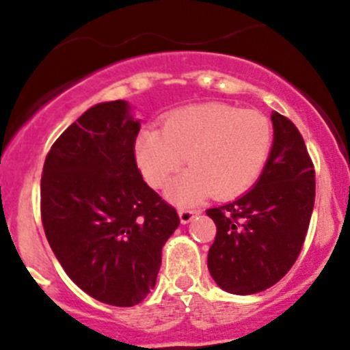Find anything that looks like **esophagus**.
<instances>
[{
  "mask_svg": "<svg viewBox=\"0 0 350 350\" xmlns=\"http://www.w3.org/2000/svg\"><path fill=\"white\" fill-rule=\"evenodd\" d=\"M196 215H200L198 208H179V220H181V224H189Z\"/></svg>",
  "mask_w": 350,
  "mask_h": 350,
  "instance_id": "esophagus-1",
  "label": "esophagus"
}]
</instances>
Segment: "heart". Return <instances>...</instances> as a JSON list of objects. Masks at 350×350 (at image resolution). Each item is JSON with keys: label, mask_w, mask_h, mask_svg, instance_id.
<instances>
[{"label": "heart", "mask_w": 350, "mask_h": 350, "mask_svg": "<svg viewBox=\"0 0 350 350\" xmlns=\"http://www.w3.org/2000/svg\"><path fill=\"white\" fill-rule=\"evenodd\" d=\"M273 147L269 118L257 109L204 103L167 113L161 130L139 133L135 157L144 178L164 188L188 162L191 169L176 179L169 196L179 203L210 195L227 200L242 195L259 179Z\"/></svg>", "instance_id": "1"}]
</instances>
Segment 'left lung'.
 Segmentation results:
<instances>
[{
    "mask_svg": "<svg viewBox=\"0 0 350 350\" xmlns=\"http://www.w3.org/2000/svg\"><path fill=\"white\" fill-rule=\"evenodd\" d=\"M271 120L274 142L259 181L239 200L206 210L217 225L208 271L234 295L264 291L291 269L315 203V167L301 133L278 111Z\"/></svg>",
    "mask_w": 350,
    "mask_h": 350,
    "instance_id": "1",
    "label": "left lung"
}]
</instances>
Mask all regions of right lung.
<instances>
[{
	"label": "right lung",
	"mask_w": 350,
	"mask_h": 350,
	"mask_svg": "<svg viewBox=\"0 0 350 350\" xmlns=\"http://www.w3.org/2000/svg\"><path fill=\"white\" fill-rule=\"evenodd\" d=\"M140 122L130 105H94L45 157L40 213L67 276L94 299L133 306L155 286L162 245L178 228L174 206L137 167Z\"/></svg>",
	"instance_id": "right-lung-1"
}]
</instances>
